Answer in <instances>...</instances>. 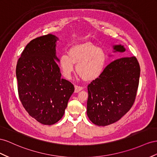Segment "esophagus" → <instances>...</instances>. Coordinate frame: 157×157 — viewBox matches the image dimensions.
<instances>
[{"mask_svg":"<svg viewBox=\"0 0 157 157\" xmlns=\"http://www.w3.org/2000/svg\"><path fill=\"white\" fill-rule=\"evenodd\" d=\"M82 89H83V88L82 86H80L78 85H75V92H76V93H77L79 91L82 90Z\"/></svg>","mask_w":157,"mask_h":157,"instance_id":"obj_1","label":"esophagus"}]
</instances>
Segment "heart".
<instances>
[{
	"label": "heart",
	"instance_id": "1",
	"mask_svg": "<svg viewBox=\"0 0 157 157\" xmlns=\"http://www.w3.org/2000/svg\"><path fill=\"white\" fill-rule=\"evenodd\" d=\"M105 62V54L102 49L89 42L75 44L71 47L68 55L59 57V67L63 75L71 78L77 64V74L85 81L98 78L102 72Z\"/></svg>",
	"mask_w": 157,
	"mask_h": 157
}]
</instances>
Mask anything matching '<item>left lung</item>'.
Wrapping results in <instances>:
<instances>
[{"label": "left lung", "mask_w": 157, "mask_h": 157, "mask_svg": "<svg viewBox=\"0 0 157 157\" xmlns=\"http://www.w3.org/2000/svg\"><path fill=\"white\" fill-rule=\"evenodd\" d=\"M114 52H124L121 45L113 46ZM140 66L135 56L116 59L88 85L87 116L96 125L116 122L132 107L136 98Z\"/></svg>", "instance_id": "left-lung-1"}]
</instances>
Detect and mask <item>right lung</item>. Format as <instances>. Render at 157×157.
<instances>
[{
  "label": "right lung",
  "instance_id": "obj_1",
  "mask_svg": "<svg viewBox=\"0 0 157 157\" xmlns=\"http://www.w3.org/2000/svg\"><path fill=\"white\" fill-rule=\"evenodd\" d=\"M56 36L32 40L17 63L20 100L29 115L44 125H53L64 115L73 84L61 78L57 61Z\"/></svg>",
  "mask_w": 157,
  "mask_h": 157
}]
</instances>
